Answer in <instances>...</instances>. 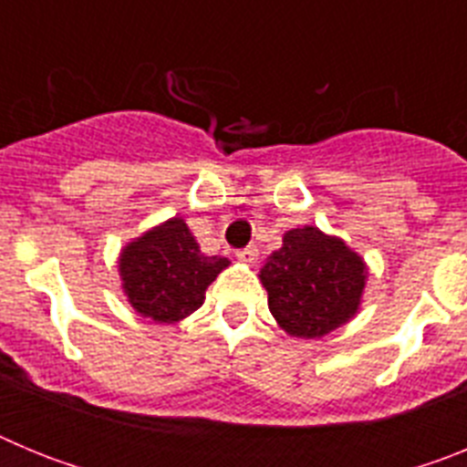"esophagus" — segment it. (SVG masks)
I'll return each instance as SVG.
<instances>
[{
    "mask_svg": "<svg viewBox=\"0 0 467 467\" xmlns=\"http://www.w3.org/2000/svg\"><path fill=\"white\" fill-rule=\"evenodd\" d=\"M236 257L241 259L243 264H254V262H257V257H259V250L254 245L243 247V250H238V253H236Z\"/></svg>",
    "mask_w": 467,
    "mask_h": 467,
    "instance_id": "34e87169",
    "label": "esophagus"
}]
</instances>
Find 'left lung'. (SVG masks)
I'll use <instances>...</instances> for the list:
<instances>
[{"label":"left lung","instance_id":"8db88e82","mask_svg":"<svg viewBox=\"0 0 467 467\" xmlns=\"http://www.w3.org/2000/svg\"><path fill=\"white\" fill-rule=\"evenodd\" d=\"M278 327L296 339H320L360 311L367 264L341 238L317 226L285 231L283 247L259 269Z\"/></svg>","mask_w":467,"mask_h":467}]
</instances>
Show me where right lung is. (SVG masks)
<instances>
[{
	"label": "right lung",
	"instance_id": "right-lung-1",
	"mask_svg": "<svg viewBox=\"0 0 467 467\" xmlns=\"http://www.w3.org/2000/svg\"><path fill=\"white\" fill-rule=\"evenodd\" d=\"M226 257L201 253L182 217L151 226L126 243L119 275L128 304L156 325H175L201 308L205 290L229 266Z\"/></svg>",
	"mask_w": 467,
	"mask_h": 467
}]
</instances>
